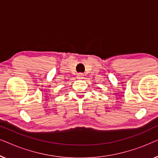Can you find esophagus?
Returning a JSON list of instances; mask_svg holds the SVG:
<instances>
[{
	"mask_svg": "<svg viewBox=\"0 0 158 158\" xmlns=\"http://www.w3.org/2000/svg\"><path fill=\"white\" fill-rule=\"evenodd\" d=\"M83 73H78V74L77 75V77L78 79H82V78H83Z\"/></svg>",
	"mask_w": 158,
	"mask_h": 158,
	"instance_id": "esophagus-1",
	"label": "esophagus"
}]
</instances>
